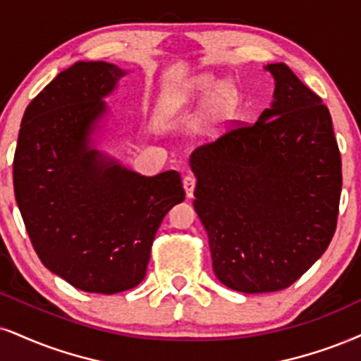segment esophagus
<instances>
[{"mask_svg":"<svg viewBox=\"0 0 361 361\" xmlns=\"http://www.w3.org/2000/svg\"><path fill=\"white\" fill-rule=\"evenodd\" d=\"M182 185H184V190H185V195L190 199L194 195V189H195V177L194 176H185L184 179H182Z\"/></svg>","mask_w":361,"mask_h":361,"instance_id":"34e87169","label":"esophagus"}]
</instances>
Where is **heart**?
I'll list each match as a JSON object with an SVG mask.
<instances>
[{
	"label": "heart",
	"mask_w": 361,
	"mask_h": 361,
	"mask_svg": "<svg viewBox=\"0 0 361 361\" xmlns=\"http://www.w3.org/2000/svg\"><path fill=\"white\" fill-rule=\"evenodd\" d=\"M234 99V90L222 80L212 75H199L179 90L169 93L160 102V114L173 117L190 104H209V112L214 117L226 114Z\"/></svg>",
	"instance_id": "obj_1"
}]
</instances>
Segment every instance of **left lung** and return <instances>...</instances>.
I'll use <instances>...</instances> for the list:
<instances>
[{
    "instance_id": "obj_1",
    "label": "left lung",
    "mask_w": 361,
    "mask_h": 361,
    "mask_svg": "<svg viewBox=\"0 0 361 361\" xmlns=\"http://www.w3.org/2000/svg\"><path fill=\"white\" fill-rule=\"evenodd\" d=\"M264 70L274 78L269 109L190 155L212 269L241 293L279 291L301 278L335 234L341 194L328 109L288 65Z\"/></svg>"
}]
</instances>
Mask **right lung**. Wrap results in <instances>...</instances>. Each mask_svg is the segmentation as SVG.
I'll return each mask as SVG.
<instances>
[{"instance_id":"right-lung-1","label":"right lung","mask_w":361,"mask_h":361,"mask_svg":"<svg viewBox=\"0 0 361 361\" xmlns=\"http://www.w3.org/2000/svg\"><path fill=\"white\" fill-rule=\"evenodd\" d=\"M128 72L77 61L26 106L13 160L21 217L39 261L87 293L145 278L164 216L184 201L180 173L140 176L97 149L109 97Z\"/></svg>"}]
</instances>
